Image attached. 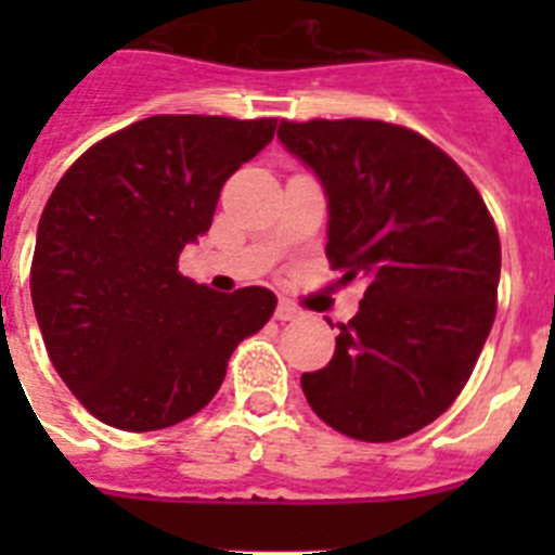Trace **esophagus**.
<instances>
[{"label": "esophagus", "instance_id": "obj_1", "mask_svg": "<svg viewBox=\"0 0 555 555\" xmlns=\"http://www.w3.org/2000/svg\"><path fill=\"white\" fill-rule=\"evenodd\" d=\"M302 311L294 302L288 300H281L278 302V308H274V320H281V322H294V320H300Z\"/></svg>", "mask_w": 555, "mask_h": 555}]
</instances>
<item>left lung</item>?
<instances>
[{
    "instance_id": "left-lung-1",
    "label": "left lung",
    "mask_w": 555,
    "mask_h": 555,
    "mask_svg": "<svg viewBox=\"0 0 555 555\" xmlns=\"http://www.w3.org/2000/svg\"><path fill=\"white\" fill-rule=\"evenodd\" d=\"M278 139L325 189L338 283H364L331 364L300 377L308 405L361 442L416 434L453 405L492 331L498 228L459 164L409 127L281 121Z\"/></svg>"
}]
</instances>
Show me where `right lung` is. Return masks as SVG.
<instances>
[{
	"label": "right lung",
	"instance_id": "1",
	"mask_svg": "<svg viewBox=\"0 0 555 555\" xmlns=\"http://www.w3.org/2000/svg\"><path fill=\"white\" fill-rule=\"evenodd\" d=\"M278 119L150 116L72 164L41 214L33 308L63 384L119 430L178 425L214 400L238 341L278 297L210 292L178 272L208 233L224 180L272 141Z\"/></svg>",
	"mask_w": 555,
	"mask_h": 555
}]
</instances>
